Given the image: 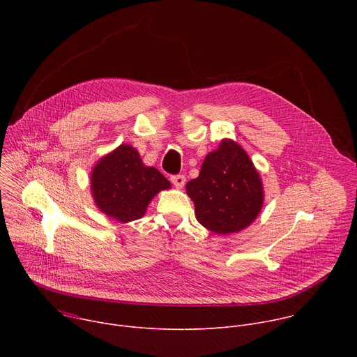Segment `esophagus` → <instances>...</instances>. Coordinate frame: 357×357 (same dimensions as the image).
I'll list each match as a JSON object with an SVG mask.
<instances>
[{"label": "esophagus", "mask_w": 357, "mask_h": 357, "mask_svg": "<svg viewBox=\"0 0 357 357\" xmlns=\"http://www.w3.org/2000/svg\"><path fill=\"white\" fill-rule=\"evenodd\" d=\"M171 182L174 183V186H175V188L181 189V188H183V186H185L186 178H185V175H172V176H171Z\"/></svg>", "instance_id": "34e87169"}]
</instances>
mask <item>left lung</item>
Masks as SVG:
<instances>
[{"label": "left lung", "instance_id": "1", "mask_svg": "<svg viewBox=\"0 0 357 357\" xmlns=\"http://www.w3.org/2000/svg\"><path fill=\"white\" fill-rule=\"evenodd\" d=\"M197 222L218 234L236 233L257 218L263 183L245 151L231 139L208 154L199 176L186 183Z\"/></svg>", "mask_w": 357, "mask_h": 357}]
</instances>
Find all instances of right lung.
I'll return each mask as SVG.
<instances>
[{
    "label": "right lung",
    "mask_w": 357,
    "mask_h": 357,
    "mask_svg": "<svg viewBox=\"0 0 357 357\" xmlns=\"http://www.w3.org/2000/svg\"><path fill=\"white\" fill-rule=\"evenodd\" d=\"M90 182L98 209L124 223L144 216L151 199L171 188L169 181L158 169L145 167L138 151L127 144L98 161Z\"/></svg>",
    "instance_id": "right-lung-1"
}]
</instances>
